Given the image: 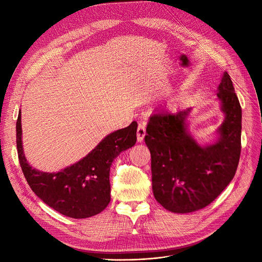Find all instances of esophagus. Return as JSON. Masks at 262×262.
I'll return each mask as SVG.
<instances>
[{
	"mask_svg": "<svg viewBox=\"0 0 262 262\" xmlns=\"http://www.w3.org/2000/svg\"><path fill=\"white\" fill-rule=\"evenodd\" d=\"M145 136V126L144 124L139 123L138 128H137V139H138V142H141Z\"/></svg>",
	"mask_w": 262,
	"mask_h": 262,
	"instance_id": "1",
	"label": "esophagus"
}]
</instances>
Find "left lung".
Here are the masks:
<instances>
[{"label":"left lung","mask_w":262,"mask_h":262,"mask_svg":"<svg viewBox=\"0 0 262 262\" xmlns=\"http://www.w3.org/2000/svg\"><path fill=\"white\" fill-rule=\"evenodd\" d=\"M225 120L220 138L201 146L187 132L190 109L150 116L144 141L149 149L153 193L169 211L188 213L213 202L236 174L241 153L242 110L227 72L217 88Z\"/></svg>","instance_id":"left-lung-1"}]
</instances>
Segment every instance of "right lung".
<instances>
[{"instance_id":"1","label":"right lung","mask_w":262,"mask_h":262,"mask_svg":"<svg viewBox=\"0 0 262 262\" xmlns=\"http://www.w3.org/2000/svg\"><path fill=\"white\" fill-rule=\"evenodd\" d=\"M137 122L109 134L78 162L60 172L33 169L22 146L21 112L17 120V148L22 172L33 192L51 208L73 219H85L103 211L110 202L109 171L114 159L137 141Z\"/></svg>"}]
</instances>
